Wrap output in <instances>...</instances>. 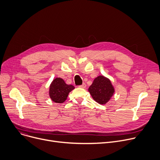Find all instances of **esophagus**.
I'll list each match as a JSON object with an SVG mask.
<instances>
[{"label": "esophagus", "mask_w": 160, "mask_h": 160, "mask_svg": "<svg viewBox=\"0 0 160 160\" xmlns=\"http://www.w3.org/2000/svg\"><path fill=\"white\" fill-rule=\"evenodd\" d=\"M79 87H80V88H86V84L85 83H83L82 85H81V86H80Z\"/></svg>", "instance_id": "obj_1"}]
</instances>
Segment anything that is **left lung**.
<instances>
[{"instance_id":"obj_1","label":"left lung","mask_w":160,"mask_h":160,"mask_svg":"<svg viewBox=\"0 0 160 160\" xmlns=\"http://www.w3.org/2000/svg\"><path fill=\"white\" fill-rule=\"evenodd\" d=\"M94 100L100 104L108 103L114 92L111 80L102 75L96 78L88 89Z\"/></svg>"}]
</instances>
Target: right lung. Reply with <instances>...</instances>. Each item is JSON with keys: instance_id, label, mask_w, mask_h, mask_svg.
Listing matches in <instances>:
<instances>
[{"instance_id": "add662e5", "label": "right lung", "mask_w": 160, "mask_h": 160, "mask_svg": "<svg viewBox=\"0 0 160 160\" xmlns=\"http://www.w3.org/2000/svg\"><path fill=\"white\" fill-rule=\"evenodd\" d=\"M74 89L73 86L66 84L62 78H56L49 86V97L52 102L61 103L66 101L69 93Z\"/></svg>"}]
</instances>
